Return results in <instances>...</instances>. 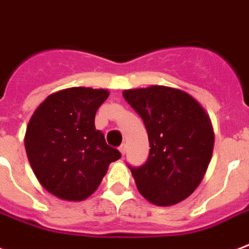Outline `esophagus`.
<instances>
[{
    "instance_id": "34e87169",
    "label": "esophagus",
    "mask_w": 249,
    "mask_h": 249,
    "mask_svg": "<svg viewBox=\"0 0 249 249\" xmlns=\"http://www.w3.org/2000/svg\"><path fill=\"white\" fill-rule=\"evenodd\" d=\"M119 150H120L121 155H125V153H126V145H125V143H123V145L119 147Z\"/></svg>"
}]
</instances>
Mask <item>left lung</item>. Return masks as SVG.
Masks as SVG:
<instances>
[{
	"mask_svg": "<svg viewBox=\"0 0 249 249\" xmlns=\"http://www.w3.org/2000/svg\"><path fill=\"white\" fill-rule=\"evenodd\" d=\"M123 96L143 120L151 147L145 164L130 167L138 192L157 206L181 202L200 185L212 159L210 117L193 96L174 87L132 89Z\"/></svg>",
	"mask_w": 249,
	"mask_h": 249,
	"instance_id": "obj_1",
	"label": "left lung"
}]
</instances>
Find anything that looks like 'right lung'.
I'll return each instance as SVG.
<instances>
[{
  "mask_svg": "<svg viewBox=\"0 0 249 249\" xmlns=\"http://www.w3.org/2000/svg\"><path fill=\"white\" fill-rule=\"evenodd\" d=\"M109 91L70 87L51 94L28 121L24 146L34 174L51 195L82 201L98 189L108 166L121 158L95 129Z\"/></svg>",
  "mask_w": 249,
  "mask_h": 249,
  "instance_id": "1",
  "label": "right lung"
}]
</instances>
